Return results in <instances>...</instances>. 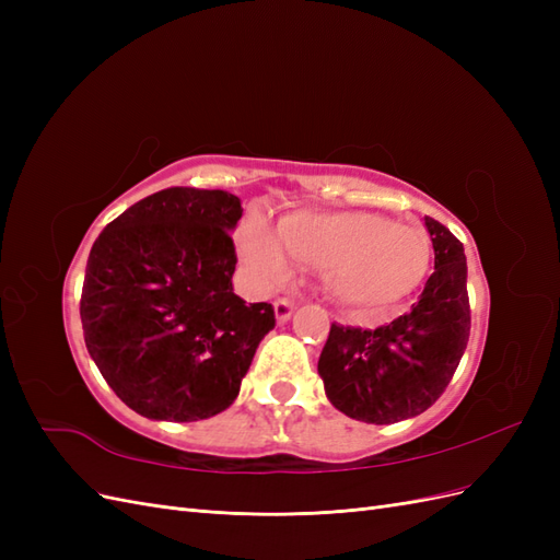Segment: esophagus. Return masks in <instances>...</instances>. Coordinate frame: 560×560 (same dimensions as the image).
Listing matches in <instances>:
<instances>
[{
	"instance_id": "obj_1",
	"label": "esophagus",
	"mask_w": 560,
	"mask_h": 560,
	"mask_svg": "<svg viewBox=\"0 0 560 560\" xmlns=\"http://www.w3.org/2000/svg\"><path fill=\"white\" fill-rule=\"evenodd\" d=\"M273 308H276L278 322L282 325V322H287V319L292 317V313H294V301H290V299H278V301L273 303Z\"/></svg>"
}]
</instances>
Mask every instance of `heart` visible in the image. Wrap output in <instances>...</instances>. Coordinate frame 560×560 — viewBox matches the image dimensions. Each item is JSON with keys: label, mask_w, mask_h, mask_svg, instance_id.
<instances>
[{"label": "heart", "mask_w": 560, "mask_h": 560, "mask_svg": "<svg viewBox=\"0 0 560 560\" xmlns=\"http://www.w3.org/2000/svg\"><path fill=\"white\" fill-rule=\"evenodd\" d=\"M278 234L249 222L238 238L241 261L259 287L294 276V261L325 273L329 296L358 317L381 315L420 284L430 266V241L418 229L371 212L301 210Z\"/></svg>", "instance_id": "obj_1"}]
</instances>
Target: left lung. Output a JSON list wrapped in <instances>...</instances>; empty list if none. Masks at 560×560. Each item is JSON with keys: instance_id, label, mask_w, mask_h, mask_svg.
Instances as JSON below:
<instances>
[{"instance_id": "8db88e82", "label": "left lung", "mask_w": 560, "mask_h": 560, "mask_svg": "<svg viewBox=\"0 0 560 560\" xmlns=\"http://www.w3.org/2000/svg\"><path fill=\"white\" fill-rule=\"evenodd\" d=\"M434 273L409 313L378 329L331 325L317 371L325 393L348 418L389 425L420 416L442 397L469 341L463 243L425 217Z\"/></svg>"}]
</instances>
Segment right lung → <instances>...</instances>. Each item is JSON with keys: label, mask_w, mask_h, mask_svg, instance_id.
I'll return each mask as SVG.
<instances>
[{"label": "right lung", "mask_w": 560, "mask_h": 560, "mask_svg": "<svg viewBox=\"0 0 560 560\" xmlns=\"http://www.w3.org/2000/svg\"><path fill=\"white\" fill-rule=\"evenodd\" d=\"M241 217L229 191L171 186L118 214L91 247L83 338L116 397L144 418L191 422L229 409L276 327L270 303L233 294L229 231Z\"/></svg>", "instance_id": "1"}]
</instances>
